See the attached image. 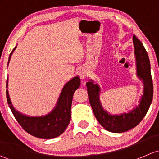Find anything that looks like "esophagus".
I'll return each mask as SVG.
<instances>
[{"label": "esophagus", "mask_w": 159, "mask_h": 159, "mask_svg": "<svg viewBox=\"0 0 159 159\" xmlns=\"http://www.w3.org/2000/svg\"><path fill=\"white\" fill-rule=\"evenodd\" d=\"M79 76L81 79H85V78L88 76L87 70H85V69H82V70H80L79 71Z\"/></svg>", "instance_id": "obj_1"}]
</instances>
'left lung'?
Here are the masks:
<instances>
[{
    "instance_id": "left-lung-1",
    "label": "left lung",
    "mask_w": 159,
    "mask_h": 159,
    "mask_svg": "<svg viewBox=\"0 0 159 159\" xmlns=\"http://www.w3.org/2000/svg\"><path fill=\"white\" fill-rule=\"evenodd\" d=\"M134 53L136 63V75L144 85L143 95L135 106L128 112L112 115L105 110L100 102L101 88L93 80L86 83L88 96L93 113L96 119L105 129L109 132L120 133L136 126L146 115L153 98V83L151 75V66L148 53L142 42L133 36Z\"/></svg>"
}]
</instances>
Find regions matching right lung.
Wrapping results in <instances>:
<instances>
[{
	"mask_svg": "<svg viewBox=\"0 0 159 159\" xmlns=\"http://www.w3.org/2000/svg\"><path fill=\"white\" fill-rule=\"evenodd\" d=\"M16 47L17 46L10 54L8 63ZM80 86V79L78 76L69 80L62 89L55 107L45 116H30L20 112L12 105L8 89L6 90L7 99L16 120L27 133L37 138L53 139L63 134L67 128L71 119V105L73 93ZM6 87H8L7 81Z\"/></svg>",
	"mask_w": 159,
	"mask_h": 159,
	"instance_id": "right-lung-1",
	"label": "right lung"
}]
</instances>
